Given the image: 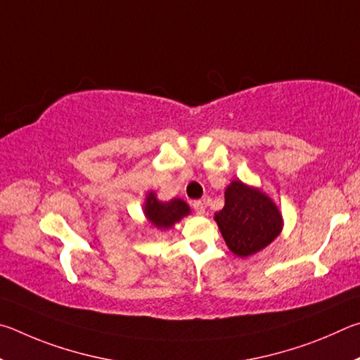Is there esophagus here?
Here are the masks:
<instances>
[{
	"label": "esophagus",
	"instance_id": "34e87169",
	"mask_svg": "<svg viewBox=\"0 0 360 360\" xmlns=\"http://www.w3.org/2000/svg\"><path fill=\"white\" fill-rule=\"evenodd\" d=\"M193 209H194V212H196V215H200V217L205 215V205L202 200H194Z\"/></svg>",
	"mask_w": 360,
	"mask_h": 360
}]
</instances>
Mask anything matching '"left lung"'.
<instances>
[{
    "label": "left lung",
    "mask_w": 360,
    "mask_h": 360,
    "mask_svg": "<svg viewBox=\"0 0 360 360\" xmlns=\"http://www.w3.org/2000/svg\"><path fill=\"white\" fill-rule=\"evenodd\" d=\"M224 199V207L215 213V221L234 255H255L280 234L281 213L259 190L236 180L226 188Z\"/></svg>",
    "instance_id": "obj_1"
}]
</instances>
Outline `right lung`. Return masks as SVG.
<instances>
[{
    "mask_svg": "<svg viewBox=\"0 0 360 360\" xmlns=\"http://www.w3.org/2000/svg\"><path fill=\"white\" fill-rule=\"evenodd\" d=\"M190 213V207L181 199H172L169 202H160L153 193L147 196L145 204V215L148 221L160 229H167L180 221L181 218Z\"/></svg>",
    "mask_w": 360,
    "mask_h": 360,
    "instance_id": "add662e5",
    "label": "right lung"
}]
</instances>
